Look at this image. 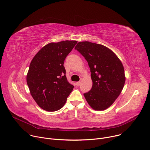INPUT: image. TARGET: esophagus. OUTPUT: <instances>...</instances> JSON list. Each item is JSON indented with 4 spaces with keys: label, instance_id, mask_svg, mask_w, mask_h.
<instances>
[{
    "label": "esophagus",
    "instance_id": "1",
    "mask_svg": "<svg viewBox=\"0 0 150 150\" xmlns=\"http://www.w3.org/2000/svg\"><path fill=\"white\" fill-rule=\"evenodd\" d=\"M80 84H81V82H80V81H77V82H76V86H79L80 85Z\"/></svg>",
    "mask_w": 150,
    "mask_h": 150
}]
</instances>
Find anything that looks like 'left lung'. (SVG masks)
Returning <instances> with one entry per match:
<instances>
[{
    "label": "left lung",
    "instance_id": "left-lung-1",
    "mask_svg": "<svg viewBox=\"0 0 150 150\" xmlns=\"http://www.w3.org/2000/svg\"><path fill=\"white\" fill-rule=\"evenodd\" d=\"M75 49L88 62L93 82L91 91L83 95L95 110L110 107L120 94L125 83L123 65L111 49L90 42H80Z\"/></svg>",
    "mask_w": 150,
    "mask_h": 150
}]
</instances>
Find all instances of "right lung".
I'll use <instances>...</instances> for the list:
<instances>
[{
    "label": "right lung",
    "instance_id": "obj_1",
    "mask_svg": "<svg viewBox=\"0 0 150 150\" xmlns=\"http://www.w3.org/2000/svg\"><path fill=\"white\" fill-rule=\"evenodd\" d=\"M77 43L65 40L48 43L30 64L27 83L36 103L46 111L61 109L74 88L67 79L64 63Z\"/></svg>",
    "mask_w": 150,
    "mask_h": 150
}]
</instances>
